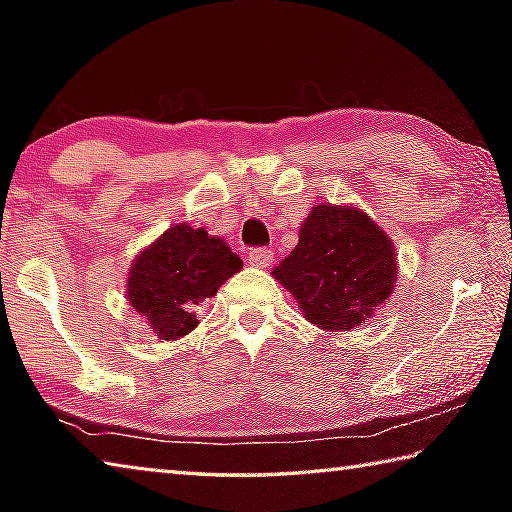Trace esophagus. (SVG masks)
I'll list each match as a JSON object with an SVG mask.
<instances>
[{
    "label": "esophagus",
    "instance_id": "1",
    "mask_svg": "<svg viewBox=\"0 0 512 512\" xmlns=\"http://www.w3.org/2000/svg\"><path fill=\"white\" fill-rule=\"evenodd\" d=\"M273 262V250L271 248H253L248 253V264L255 268H266Z\"/></svg>",
    "mask_w": 512,
    "mask_h": 512
}]
</instances>
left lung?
I'll return each mask as SVG.
<instances>
[{"label": "left lung", "mask_w": 512, "mask_h": 512, "mask_svg": "<svg viewBox=\"0 0 512 512\" xmlns=\"http://www.w3.org/2000/svg\"><path fill=\"white\" fill-rule=\"evenodd\" d=\"M273 277L311 325L350 332L386 305L397 282L393 239L354 205H314L300 223L298 246Z\"/></svg>", "instance_id": "obj_1"}]
</instances>
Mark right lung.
I'll return each instance as SVG.
<instances>
[{"instance_id": "right-lung-1", "label": "right lung", "mask_w": 512, "mask_h": 512, "mask_svg": "<svg viewBox=\"0 0 512 512\" xmlns=\"http://www.w3.org/2000/svg\"><path fill=\"white\" fill-rule=\"evenodd\" d=\"M241 266L225 239L176 223L133 259L126 298L160 341H178L196 329L198 305Z\"/></svg>"}]
</instances>
